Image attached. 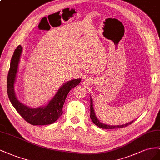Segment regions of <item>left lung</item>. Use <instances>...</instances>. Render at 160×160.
Wrapping results in <instances>:
<instances>
[{
  "label": "left lung",
  "instance_id": "obj_1",
  "mask_svg": "<svg viewBox=\"0 0 160 160\" xmlns=\"http://www.w3.org/2000/svg\"><path fill=\"white\" fill-rule=\"evenodd\" d=\"M90 118L92 119V122L94 123L96 125H97L100 128L102 129H116V128H123V127H127V125H131L132 122H133L134 121H132L131 122H129L128 123H126L125 125H115V126H112V125H105L103 124L101 122H100L97 117V116L95 115L94 113V107H93V102H92V100L90 98Z\"/></svg>",
  "mask_w": 160,
  "mask_h": 160
}]
</instances>
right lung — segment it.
I'll list each match as a JSON object with an SVG mask.
<instances>
[{
  "label": "right lung",
  "mask_w": 160,
  "mask_h": 160,
  "mask_svg": "<svg viewBox=\"0 0 160 160\" xmlns=\"http://www.w3.org/2000/svg\"><path fill=\"white\" fill-rule=\"evenodd\" d=\"M22 49V48L19 45L15 50L11 60L10 69L7 76V93L9 100L19 115L30 124L33 125L52 124L62 115V108L68 94L71 89L80 84L81 79L70 80L61 86L46 106L35 108L25 106L17 98L14 91V83Z\"/></svg>",
  "instance_id": "right-lung-1"
}]
</instances>
